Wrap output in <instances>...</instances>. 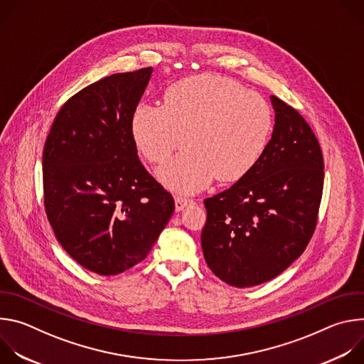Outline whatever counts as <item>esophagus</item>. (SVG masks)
Here are the masks:
<instances>
[{
    "label": "esophagus",
    "instance_id": "1",
    "mask_svg": "<svg viewBox=\"0 0 364 364\" xmlns=\"http://www.w3.org/2000/svg\"><path fill=\"white\" fill-rule=\"evenodd\" d=\"M194 201L191 198H187V197H181V196H177L176 197V210L177 212H181L184 207H187L188 204H193Z\"/></svg>",
    "mask_w": 364,
    "mask_h": 364
}]
</instances>
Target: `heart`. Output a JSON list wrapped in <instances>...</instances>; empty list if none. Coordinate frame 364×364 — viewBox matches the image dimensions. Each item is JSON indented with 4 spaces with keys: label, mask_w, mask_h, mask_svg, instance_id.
<instances>
[{
    "label": "heart",
    "mask_w": 364,
    "mask_h": 364,
    "mask_svg": "<svg viewBox=\"0 0 364 364\" xmlns=\"http://www.w3.org/2000/svg\"><path fill=\"white\" fill-rule=\"evenodd\" d=\"M269 103L242 85L215 75L186 77L171 85L164 105L139 103L132 135L151 163H164L187 141L191 146L160 170L171 188L194 193L218 176L245 177L265 154L274 132Z\"/></svg>",
    "instance_id": "heart-1"
}]
</instances>
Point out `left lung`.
I'll return each mask as SVG.
<instances>
[{
  "instance_id": "obj_1",
  "label": "left lung",
  "mask_w": 364,
  "mask_h": 364,
  "mask_svg": "<svg viewBox=\"0 0 364 364\" xmlns=\"http://www.w3.org/2000/svg\"><path fill=\"white\" fill-rule=\"evenodd\" d=\"M271 102L275 127L262 159L230 188L204 200V259L237 288L271 281L301 256L323 196L324 161L313 129L279 97Z\"/></svg>"
}]
</instances>
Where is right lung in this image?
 Returning <instances> with one entry per match:
<instances>
[{
	"label": "right lung",
	"mask_w": 364,
	"mask_h": 364,
	"mask_svg": "<svg viewBox=\"0 0 364 364\" xmlns=\"http://www.w3.org/2000/svg\"><path fill=\"white\" fill-rule=\"evenodd\" d=\"M152 68L103 77L73 95L43 149L47 219L87 271L118 275L146 257L174 198L141 164L132 117Z\"/></svg>",
	"instance_id": "obj_1"
}]
</instances>
